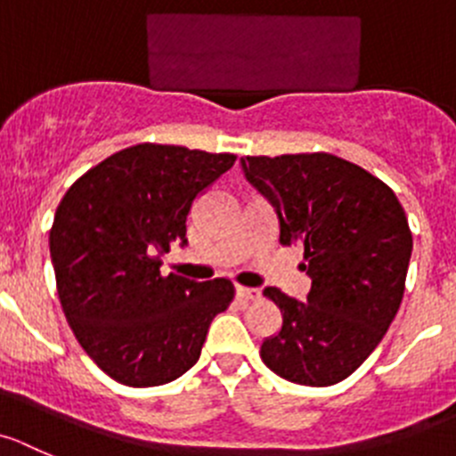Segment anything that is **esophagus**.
Returning <instances> with one entry per match:
<instances>
[{
	"label": "esophagus",
	"mask_w": 456,
	"mask_h": 456,
	"mask_svg": "<svg viewBox=\"0 0 456 456\" xmlns=\"http://www.w3.org/2000/svg\"><path fill=\"white\" fill-rule=\"evenodd\" d=\"M236 297L240 301H254L261 297V292L256 288H245V286H236Z\"/></svg>",
	"instance_id": "34e87169"
}]
</instances>
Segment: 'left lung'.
<instances>
[{"mask_svg":"<svg viewBox=\"0 0 456 456\" xmlns=\"http://www.w3.org/2000/svg\"><path fill=\"white\" fill-rule=\"evenodd\" d=\"M245 180L274 207L281 245H299L310 276L305 301L263 295L283 324L261 344L267 369L305 387L351 376L401 308L411 232L394 191L329 152L242 157Z\"/></svg>","mask_w":456,"mask_h":456,"instance_id":"left-lung-1","label":"left lung"}]
</instances>
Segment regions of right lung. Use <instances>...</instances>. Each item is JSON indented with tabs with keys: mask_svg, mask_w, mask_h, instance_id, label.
Segmentation results:
<instances>
[{
	"mask_svg": "<svg viewBox=\"0 0 456 456\" xmlns=\"http://www.w3.org/2000/svg\"><path fill=\"white\" fill-rule=\"evenodd\" d=\"M229 152L139 143L74 182L49 233L58 297L101 371L127 387L175 380L198 362L229 279L161 276V256L186 242L195 198L233 166Z\"/></svg>",
	"mask_w": 456,
	"mask_h": 456,
	"instance_id": "1",
	"label": "right lung"
}]
</instances>
